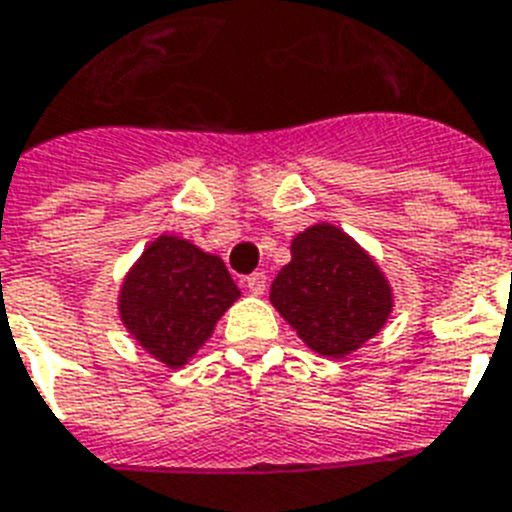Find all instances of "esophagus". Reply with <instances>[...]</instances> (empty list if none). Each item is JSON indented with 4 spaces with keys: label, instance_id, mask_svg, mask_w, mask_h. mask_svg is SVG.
Here are the masks:
<instances>
[{
    "label": "esophagus",
    "instance_id": "esophagus-1",
    "mask_svg": "<svg viewBox=\"0 0 512 512\" xmlns=\"http://www.w3.org/2000/svg\"><path fill=\"white\" fill-rule=\"evenodd\" d=\"M244 286H247L249 294L260 297V294H265V286H268V276H265V273H252V276H247Z\"/></svg>",
    "mask_w": 512,
    "mask_h": 512
}]
</instances>
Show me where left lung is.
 <instances>
[{
	"label": "left lung",
	"mask_w": 512,
	"mask_h": 512,
	"mask_svg": "<svg viewBox=\"0 0 512 512\" xmlns=\"http://www.w3.org/2000/svg\"><path fill=\"white\" fill-rule=\"evenodd\" d=\"M270 305L310 350L347 357L386 326L394 294L350 234L315 223L292 239V263L270 284Z\"/></svg>",
	"instance_id": "8db88e82"
}]
</instances>
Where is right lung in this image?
Masks as SVG:
<instances>
[{
    "label": "right lung",
    "mask_w": 512,
    "mask_h": 512,
    "mask_svg": "<svg viewBox=\"0 0 512 512\" xmlns=\"http://www.w3.org/2000/svg\"><path fill=\"white\" fill-rule=\"evenodd\" d=\"M239 297L242 292L218 255L162 234L123 278L118 313L141 350L165 368H181L205 347L220 315Z\"/></svg>",
    "instance_id": "add662e5"
}]
</instances>
